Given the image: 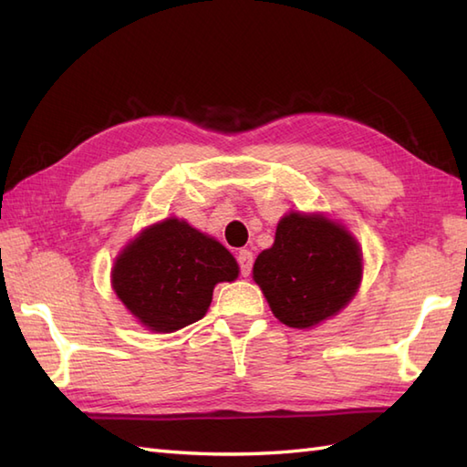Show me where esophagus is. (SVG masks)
Instances as JSON below:
<instances>
[{
	"instance_id": "esophagus-1",
	"label": "esophagus",
	"mask_w": 467,
	"mask_h": 467,
	"mask_svg": "<svg viewBox=\"0 0 467 467\" xmlns=\"http://www.w3.org/2000/svg\"><path fill=\"white\" fill-rule=\"evenodd\" d=\"M236 261H239L241 275L243 276H249L251 271H253V253L243 249V251H239V254H236Z\"/></svg>"
}]
</instances>
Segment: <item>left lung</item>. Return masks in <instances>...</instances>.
Wrapping results in <instances>:
<instances>
[{"mask_svg": "<svg viewBox=\"0 0 467 467\" xmlns=\"http://www.w3.org/2000/svg\"><path fill=\"white\" fill-rule=\"evenodd\" d=\"M361 276L359 243L325 214L283 216L273 246L253 266V279L273 315L293 329L331 319L353 299Z\"/></svg>", "mask_w": 467, "mask_h": 467, "instance_id": "left-lung-1", "label": "left lung"}]
</instances>
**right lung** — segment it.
I'll list each match as a JSON object with an SVG mask.
<instances>
[{"mask_svg": "<svg viewBox=\"0 0 467 467\" xmlns=\"http://www.w3.org/2000/svg\"><path fill=\"white\" fill-rule=\"evenodd\" d=\"M236 276L239 265L221 243L186 221L166 218L116 256L112 289L146 329L174 333L202 319L214 285Z\"/></svg>", "mask_w": 467, "mask_h": 467, "instance_id": "1", "label": "right lung"}]
</instances>
